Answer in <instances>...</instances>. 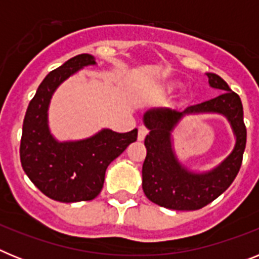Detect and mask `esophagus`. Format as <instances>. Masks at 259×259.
<instances>
[{"label": "esophagus", "instance_id": "34e87169", "mask_svg": "<svg viewBox=\"0 0 259 259\" xmlns=\"http://www.w3.org/2000/svg\"><path fill=\"white\" fill-rule=\"evenodd\" d=\"M148 135V130H146L145 127H139V134H137V139H139V141H143L144 139H145V136Z\"/></svg>", "mask_w": 259, "mask_h": 259}]
</instances>
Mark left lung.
<instances>
[{
  "label": "left lung",
  "instance_id": "obj_1",
  "mask_svg": "<svg viewBox=\"0 0 259 259\" xmlns=\"http://www.w3.org/2000/svg\"><path fill=\"white\" fill-rule=\"evenodd\" d=\"M212 88L223 91L218 97L188 106L184 111L150 110L144 115L149 135L145 137L146 157L143 164V189L152 202L171 210H198L218 198L232 184L240 171L246 145V127L239 95L215 74H206ZM192 112H219L229 118L237 135L234 152L211 173H188L176 161L169 132L177 120Z\"/></svg>",
  "mask_w": 259,
  "mask_h": 259
}]
</instances>
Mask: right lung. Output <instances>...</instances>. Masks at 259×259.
Instances as JSON below:
<instances>
[{"instance_id": "right-lung-1", "label": "right lung", "mask_w": 259, "mask_h": 259, "mask_svg": "<svg viewBox=\"0 0 259 259\" xmlns=\"http://www.w3.org/2000/svg\"><path fill=\"white\" fill-rule=\"evenodd\" d=\"M95 63L91 54H79L49 72L29 102L23 122V170L45 196L59 202L97 197L104 187L107 166L137 140L136 128L125 134L104 130L76 143H58L50 135L47 111L53 92L79 68Z\"/></svg>"}]
</instances>
